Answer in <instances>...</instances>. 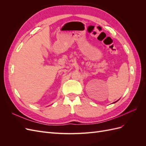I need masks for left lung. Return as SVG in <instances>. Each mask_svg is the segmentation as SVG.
I'll list each match as a JSON object with an SVG mask.
<instances>
[{
  "mask_svg": "<svg viewBox=\"0 0 146 146\" xmlns=\"http://www.w3.org/2000/svg\"><path fill=\"white\" fill-rule=\"evenodd\" d=\"M117 102V101H116V102H114V103H115V102Z\"/></svg>",
  "mask_w": 146,
  "mask_h": 146,
  "instance_id": "1",
  "label": "left lung"
}]
</instances>
